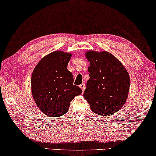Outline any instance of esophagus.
<instances>
[{
	"label": "esophagus",
	"instance_id": "esophagus-1",
	"mask_svg": "<svg viewBox=\"0 0 156 156\" xmlns=\"http://www.w3.org/2000/svg\"><path fill=\"white\" fill-rule=\"evenodd\" d=\"M80 87L81 88V89H82V90L83 91H84V89H85V84H80Z\"/></svg>",
	"mask_w": 156,
	"mask_h": 156
}]
</instances>
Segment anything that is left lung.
<instances>
[{
    "label": "left lung",
    "instance_id": "left-lung-1",
    "mask_svg": "<svg viewBox=\"0 0 156 156\" xmlns=\"http://www.w3.org/2000/svg\"><path fill=\"white\" fill-rule=\"evenodd\" d=\"M89 62L84 97L94 113L108 116L121 109L129 96L130 76L122 63L107 51L89 50Z\"/></svg>",
    "mask_w": 156,
    "mask_h": 156
}]
</instances>
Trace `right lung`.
Wrapping results in <instances>:
<instances>
[{
  "label": "right lung",
  "mask_w": 156,
  "mask_h": 156,
  "mask_svg": "<svg viewBox=\"0 0 156 156\" xmlns=\"http://www.w3.org/2000/svg\"><path fill=\"white\" fill-rule=\"evenodd\" d=\"M71 57V53L54 51L40 59L32 74L33 99L49 117L65 114L70 101L82 93L80 87L73 84V75L67 68Z\"/></svg>",
  "instance_id": "obj_1"
}]
</instances>
